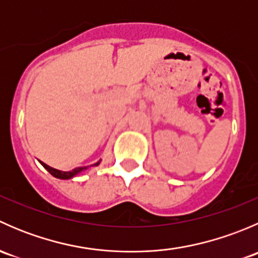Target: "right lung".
<instances>
[{"label":"right lung","mask_w":258,"mask_h":258,"mask_svg":"<svg viewBox=\"0 0 258 258\" xmlns=\"http://www.w3.org/2000/svg\"><path fill=\"white\" fill-rule=\"evenodd\" d=\"M40 163L43 166V167L46 168V170L48 171L49 173H51L52 176H53V177L59 178V179H70V178L75 177L76 175H79V173L82 172V171L87 170V167H77V168H75V170L67 171V172H64V171H59V170H56V168L49 167L48 165H46L45 162H41V161H40ZM98 165H100V161H98L97 163H95V165H92V166H98Z\"/></svg>","instance_id":"right-lung-1"}]
</instances>
